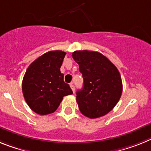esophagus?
<instances>
[{
	"mask_svg": "<svg viewBox=\"0 0 151 151\" xmlns=\"http://www.w3.org/2000/svg\"><path fill=\"white\" fill-rule=\"evenodd\" d=\"M70 88L72 89L73 92L74 93V91H75V87H74V85H73V83H70Z\"/></svg>",
	"mask_w": 151,
	"mask_h": 151,
	"instance_id": "esophagus-1",
	"label": "esophagus"
}]
</instances>
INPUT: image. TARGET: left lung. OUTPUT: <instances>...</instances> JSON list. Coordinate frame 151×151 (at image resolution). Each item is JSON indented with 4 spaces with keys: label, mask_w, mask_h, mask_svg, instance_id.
<instances>
[{
    "label": "left lung",
    "mask_w": 151,
    "mask_h": 151,
    "mask_svg": "<svg viewBox=\"0 0 151 151\" xmlns=\"http://www.w3.org/2000/svg\"><path fill=\"white\" fill-rule=\"evenodd\" d=\"M72 57L83 78V88L77 91L80 111L91 119L104 116L121 97L123 85L118 70L99 52L76 50Z\"/></svg>",
    "instance_id": "obj_1"
}]
</instances>
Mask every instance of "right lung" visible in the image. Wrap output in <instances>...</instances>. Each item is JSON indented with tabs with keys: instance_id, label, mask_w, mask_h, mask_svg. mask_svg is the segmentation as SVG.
Segmentation results:
<instances>
[{
	"instance_id": "obj_1",
	"label": "right lung",
	"mask_w": 151,
	"mask_h": 151,
	"mask_svg": "<svg viewBox=\"0 0 151 151\" xmlns=\"http://www.w3.org/2000/svg\"><path fill=\"white\" fill-rule=\"evenodd\" d=\"M65 55L61 50L48 51L27 69L22 81L23 94L30 108L38 114L54 113L63 97L73 93L60 70Z\"/></svg>"
}]
</instances>
